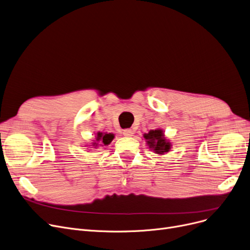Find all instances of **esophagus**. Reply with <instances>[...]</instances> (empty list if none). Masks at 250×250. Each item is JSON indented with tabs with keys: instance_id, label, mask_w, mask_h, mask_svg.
Returning a JSON list of instances; mask_svg holds the SVG:
<instances>
[{
	"instance_id": "esophagus-1",
	"label": "esophagus",
	"mask_w": 250,
	"mask_h": 250,
	"mask_svg": "<svg viewBox=\"0 0 250 250\" xmlns=\"http://www.w3.org/2000/svg\"><path fill=\"white\" fill-rule=\"evenodd\" d=\"M133 134H134V131H133L131 128H128V129L123 130V135L126 136V137H131V136H133Z\"/></svg>"
}]
</instances>
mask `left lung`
Here are the masks:
<instances>
[{"instance_id": "obj_1", "label": "left lung", "mask_w": 250, "mask_h": 250, "mask_svg": "<svg viewBox=\"0 0 250 250\" xmlns=\"http://www.w3.org/2000/svg\"><path fill=\"white\" fill-rule=\"evenodd\" d=\"M144 137L146 140V144L149 148L154 150L156 153L163 154L169 151L171 148V144L165 138L162 129L150 130L148 133L144 134Z\"/></svg>"}]
</instances>
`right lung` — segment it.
<instances>
[{
	"label": "right lung",
	"instance_id": "right-lung-1",
	"mask_svg": "<svg viewBox=\"0 0 250 250\" xmlns=\"http://www.w3.org/2000/svg\"><path fill=\"white\" fill-rule=\"evenodd\" d=\"M114 138V134L113 133H102V132H98L97 133V141L98 142H93V146H108L111 144V141Z\"/></svg>",
	"mask_w": 250,
	"mask_h": 250
}]
</instances>
